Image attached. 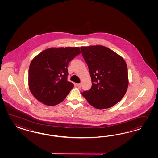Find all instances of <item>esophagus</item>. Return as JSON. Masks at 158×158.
<instances>
[{
    "label": "esophagus",
    "mask_w": 158,
    "mask_h": 158,
    "mask_svg": "<svg viewBox=\"0 0 158 158\" xmlns=\"http://www.w3.org/2000/svg\"><path fill=\"white\" fill-rule=\"evenodd\" d=\"M77 86L78 87V89H80L81 87V83H78V84H77Z\"/></svg>",
    "instance_id": "obj_1"
}]
</instances>
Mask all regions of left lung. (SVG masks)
<instances>
[{"instance_id":"obj_1","label":"left lung","mask_w":158,"mask_h":158,"mask_svg":"<svg viewBox=\"0 0 158 158\" xmlns=\"http://www.w3.org/2000/svg\"><path fill=\"white\" fill-rule=\"evenodd\" d=\"M82 56L89 69L92 86L81 93L97 109L109 108L124 97L128 87L127 67L124 59L103 46L81 47Z\"/></svg>"}]
</instances>
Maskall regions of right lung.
I'll list each match as a JSON object with an SVG mask.
<instances>
[{
	"instance_id": "add662e5",
	"label": "right lung",
	"mask_w": 158,
	"mask_h": 158,
	"mask_svg": "<svg viewBox=\"0 0 158 158\" xmlns=\"http://www.w3.org/2000/svg\"><path fill=\"white\" fill-rule=\"evenodd\" d=\"M81 53L79 48H48L31 62L28 72L29 90L45 105H57L64 100L74 85L67 81L69 62Z\"/></svg>"
}]
</instances>
